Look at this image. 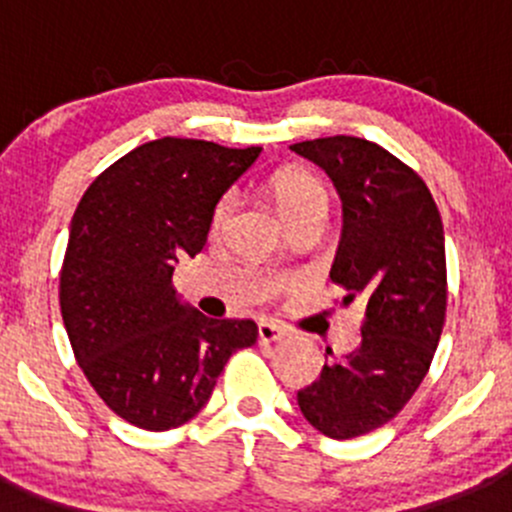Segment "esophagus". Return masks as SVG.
I'll list each match as a JSON object with an SVG mask.
<instances>
[{"instance_id":"obj_1","label":"esophagus","mask_w":512,"mask_h":512,"mask_svg":"<svg viewBox=\"0 0 512 512\" xmlns=\"http://www.w3.org/2000/svg\"><path fill=\"white\" fill-rule=\"evenodd\" d=\"M257 337H260L262 344L280 342V339L287 337V332L282 327H277L275 322H260L257 324Z\"/></svg>"}]
</instances>
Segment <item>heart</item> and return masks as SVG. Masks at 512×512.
Here are the masks:
<instances>
[{
    "label": "heart",
    "instance_id": "b5f03b06",
    "mask_svg": "<svg viewBox=\"0 0 512 512\" xmlns=\"http://www.w3.org/2000/svg\"><path fill=\"white\" fill-rule=\"evenodd\" d=\"M272 200H275L277 210H280L282 218L287 220V225H292L294 220L307 218L314 213H329V190L317 175L304 173V170H292V173H282L272 180L270 185ZM232 213V198L220 200L218 210H215V227L225 225V220Z\"/></svg>",
    "mask_w": 512,
    "mask_h": 512
}]
</instances>
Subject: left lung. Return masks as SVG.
<instances>
[{
  "label": "left lung",
  "instance_id": "8db88e82",
  "mask_svg": "<svg viewBox=\"0 0 512 512\" xmlns=\"http://www.w3.org/2000/svg\"><path fill=\"white\" fill-rule=\"evenodd\" d=\"M332 178L344 230L329 277L366 307L361 344L297 391L302 416L337 441L399 414L421 386L446 322V240L431 190L386 148L354 136L294 143Z\"/></svg>",
  "mask_w": 512,
  "mask_h": 512
}]
</instances>
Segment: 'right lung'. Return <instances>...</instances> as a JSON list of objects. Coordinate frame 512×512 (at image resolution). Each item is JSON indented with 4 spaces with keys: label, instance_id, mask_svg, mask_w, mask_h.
I'll return each mask as SVG.
<instances>
[{
    "label": "right lung",
    "instance_id": "obj_1",
    "mask_svg": "<svg viewBox=\"0 0 512 512\" xmlns=\"http://www.w3.org/2000/svg\"><path fill=\"white\" fill-rule=\"evenodd\" d=\"M260 151L158 138L108 165L76 208L61 317L89 384L133 426H183L227 359L257 342L252 319H210L180 302L173 270L203 250L215 205Z\"/></svg>",
    "mask_w": 512,
    "mask_h": 512
}]
</instances>
